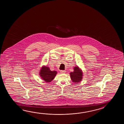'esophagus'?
Returning <instances> with one entry per match:
<instances>
[{
	"label": "esophagus",
	"mask_w": 124,
	"mask_h": 124,
	"mask_svg": "<svg viewBox=\"0 0 124 124\" xmlns=\"http://www.w3.org/2000/svg\"><path fill=\"white\" fill-rule=\"evenodd\" d=\"M60 73H61V74H64V73H66V71H65V70H61L60 71Z\"/></svg>",
	"instance_id": "esophagus-1"
}]
</instances>
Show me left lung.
Masks as SVG:
<instances>
[{"instance_id":"left-lung-1","label":"left lung","mask_w":124,"mask_h":124,"mask_svg":"<svg viewBox=\"0 0 124 124\" xmlns=\"http://www.w3.org/2000/svg\"><path fill=\"white\" fill-rule=\"evenodd\" d=\"M74 71L70 73V78L74 83H78L82 81L83 78V73L82 70L78 66L74 68Z\"/></svg>"}]
</instances>
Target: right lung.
I'll return each instance as SVG.
<instances>
[{
    "label": "right lung",
    "mask_w": 124,
    "mask_h": 124,
    "mask_svg": "<svg viewBox=\"0 0 124 124\" xmlns=\"http://www.w3.org/2000/svg\"><path fill=\"white\" fill-rule=\"evenodd\" d=\"M57 74V71H51L48 66H42L39 72L40 76L46 82H51Z\"/></svg>",
    "instance_id": "right-lung-1"
}]
</instances>
